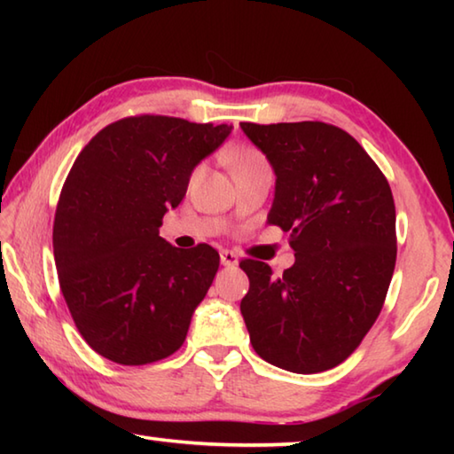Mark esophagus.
<instances>
[{
    "instance_id": "1",
    "label": "esophagus",
    "mask_w": 454,
    "mask_h": 454,
    "mask_svg": "<svg viewBox=\"0 0 454 454\" xmlns=\"http://www.w3.org/2000/svg\"><path fill=\"white\" fill-rule=\"evenodd\" d=\"M220 262L222 266H236L238 264V256L232 250H222L220 252Z\"/></svg>"
}]
</instances>
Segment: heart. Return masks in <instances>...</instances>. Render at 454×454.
I'll return each mask as SVG.
<instances>
[{
	"label": "heart",
	"mask_w": 454,
	"mask_h": 454,
	"mask_svg": "<svg viewBox=\"0 0 454 454\" xmlns=\"http://www.w3.org/2000/svg\"><path fill=\"white\" fill-rule=\"evenodd\" d=\"M266 160L262 153L254 148H240L236 150L232 156H230V168H232V172H244V170H252V168H258V166H264Z\"/></svg>",
	"instance_id": "b5f03b06"
}]
</instances>
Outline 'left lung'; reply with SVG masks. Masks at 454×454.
Returning a JSON list of instances; mask_svg holds the SVG:
<instances>
[{
    "mask_svg": "<svg viewBox=\"0 0 454 454\" xmlns=\"http://www.w3.org/2000/svg\"><path fill=\"white\" fill-rule=\"evenodd\" d=\"M242 132L276 174L268 224L290 234L296 262L272 276L242 260L250 290L240 312L256 355L284 371L322 372L356 350L379 318L396 262L393 192L344 129L325 121Z\"/></svg>",
    "mask_w": 454,
    "mask_h": 454,
    "instance_id": "left-lung-1",
    "label": "left lung"
}]
</instances>
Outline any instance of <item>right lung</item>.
Wrapping results in <instances>:
<instances>
[{
  "instance_id": "add662e5",
  "label": "right lung",
  "mask_w": 454,
  "mask_h": 454,
  "mask_svg": "<svg viewBox=\"0 0 454 454\" xmlns=\"http://www.w3.org/2000/svg\"><path fill=\"white\" fill-rule=\"evenodd\" d=\"M230 132L182 118H124L75 158L53 220V256L75 326L112 363H156L186 340L220 256L208 244L174 248L160 226Z\"/></svg>"
}]
</instances>
